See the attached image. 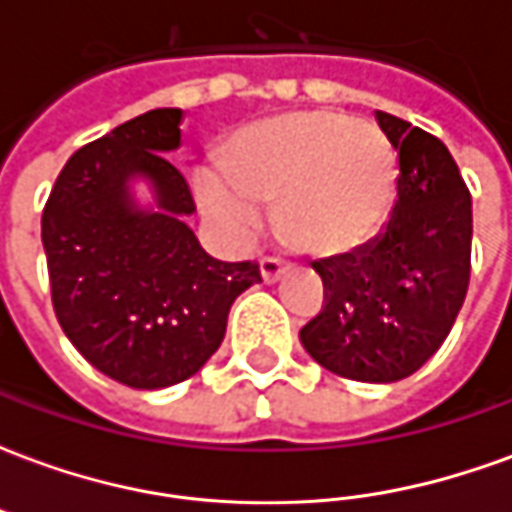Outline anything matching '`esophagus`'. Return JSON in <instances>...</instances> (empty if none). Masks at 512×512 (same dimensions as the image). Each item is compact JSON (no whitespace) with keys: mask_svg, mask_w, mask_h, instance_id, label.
Masks as SVG:
<instances>
[{"mask_svg":"<svg viewBox=\"0 0 512 512\" xmlns=\"http://www.w3.org/2000/svg\"><path fill=\"white\" fill-rule=\"evenodd\" d=\"M290 263L288 260H279V257H263L260 260V277H263V282H268V285H274V282H279V279L288 274Z\"/></svg>","mask_w":512,"mask_h":512,"instance_id":"34e87169","label":"esophagus"}]
</instances>
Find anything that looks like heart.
I'll return each mask as SVG.
<instances>
[{
    "mask_svg": "<svg viewBox=\"0 0 512 512\" xmlns=\"http://www.w3.org/2000/svg\"><path fill=\"white\" fill-rule=\"evenodd\" d=\"M397 158L384 131L340 112H290L235 136L224 167L197 172L202 211L233 241L263 227L277 202V230L307 255H343L384 222Z\"/></svg>",
    "mask_w": 512,
    "mask_h": 512,
    "instance_id": "1",
    "label": "heart"
}]
</instances>
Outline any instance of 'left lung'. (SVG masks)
Returning a JSON list of instances; mask_svg holds the SVG:
<instances>
[{"instance_id": "1", "label": "left lung", "mask_w": 512, "mask_h": 512, "mask_svg": "<svg viewBox=\"0 0 512 512\" xmlns=\"http://www.w3.org/2000/svg\"><path fill=\"white\" fill-rule=\"evenodd\" d=\"M397 150V200L384 233L312 263L323 307L299 332L337 376L389 384L417 373L447 340L472 277V194L439 136L378 112Z\"/></svg>"}]
</instances>
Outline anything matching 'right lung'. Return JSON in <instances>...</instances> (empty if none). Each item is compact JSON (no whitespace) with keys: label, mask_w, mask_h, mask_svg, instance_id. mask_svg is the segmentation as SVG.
<instances>
[{"label":"right lung","mask_w":512,"mask_h":512,"mask_svg":"<svg viewBox=\"0 0 512 512\" xmlns=\"http://www.w3.org/2000/svg\"><path fill=\"white\" fill-rule=\"evenodd\" d=\"M180 109H150L79 147L51 189L40 238L62 332L104 376L164 389L194 376L224 340L233 301L260 282L255 260H213L183 216L197 205L164 153ZM145 174L158 214L136 212L125 180Z\"/></svg>","instance_id":"add662e5"}]
</instances>
